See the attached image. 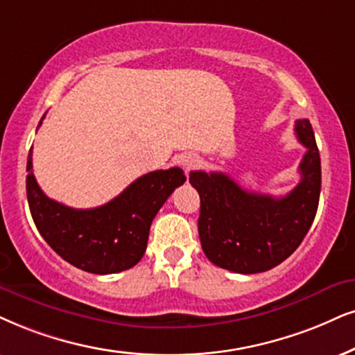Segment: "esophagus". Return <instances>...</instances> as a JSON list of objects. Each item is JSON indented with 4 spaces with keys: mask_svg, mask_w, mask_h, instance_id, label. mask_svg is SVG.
<instances>
[{
    "mask_svg": "<svg viewBox=\"0 0 355 355\" xmlns=\"http://www.w3.org/2000/svg\"><path fill=\"white\" fill-rule=\"evenodd\" d=\"M178 162H180V165L183 167V170H185V172H190L191 168H195L196 165H198L200 160H198V157L193 155V154H183Z\"/></svg>",
    "mask_w": 355,
    "mask_h": 355,
    "instance_id": "1",
    "label": "esophagus"
}]
</instances>
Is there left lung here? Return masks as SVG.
<instances>
[{"instance_id": "left-lung-1", "label": "left lung", "mask_w": 355, "mask_h": 355, "mask_svg": "<svg viewBox=\"0 0 355 355\" xmlns=\"http://www.w3.org/2000/svg\"><path fill=\"white\" fill-rule=\"evenodd\" d=\"M295 132L306 147L302 180L280 198L244 190L223 172L190 173L201 200V248L214 266L237 273L266 272L302 244L320 203L321 160L311 123L298 119Z\"/></svg>"}]
</instances>
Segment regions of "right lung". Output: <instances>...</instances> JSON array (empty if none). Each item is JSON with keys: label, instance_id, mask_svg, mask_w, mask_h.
<instances>
[{"label": "right lung", "instance_id": "1", "mask_svg": "<svg viewBox=\"0 0 355 355\" xmlns=\"http://www.w3.org/2000/svg\"><path fill=\"white\" fill-rule=\"evenodd\" d=\"M26 170L28 203L40 236L71 266L100 275L136 266L146 252L155 214L175 188L187 180L178 167L155 170L139 177L106 205L75 209L40 190L33 173V147Z\"/></svg>", "mask_w": 355, "mask_h": 355}]
</instances>
